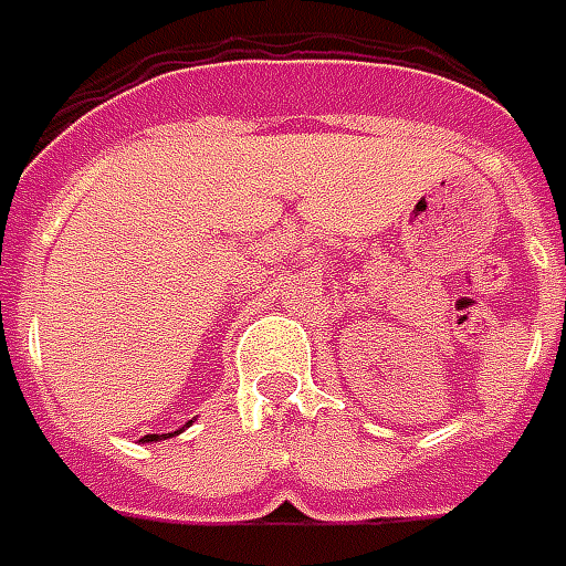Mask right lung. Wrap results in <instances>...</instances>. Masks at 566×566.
Returning <instances> with one entry per match:
<instances>
[{
  "instance_id": "add662e5",
  "label": "right lung",
  "mask_w": 566,
  "mask_h": 566,
  "mask_svg": "<svg viewBox=\"0 0 566 566\" xmlns=\"http://www.w3.org/2000/svg\"><path fill=\"white\" fill-rule=\"evenodd\" d=\"M148 442H155V439H158V436H146ZM164 439H167V436H164Z\"/></svg>"
}]
</instances>
